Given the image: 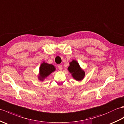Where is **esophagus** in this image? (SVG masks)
Returning a JSON list of instances; mask_svg holds the SVG:
<instances>
[{
    "mask_svg": "<svg viewBox=\"0 0 124 124\" xmlns=\"http://www.w3.org/2000/svg\"><path fill=\"white\" fill-rule=\"evenodd\" d=\"M58 69L60 70H62V65H58Z\"/></svg>",
    "mask_w": 124,
    "mask_h": 124,
    "instance_id": "esophagus-1",
    "label": "esophagus"
}]
</instances>
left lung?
Instances as JSON below:
<instances>
[{
	"instance_id": "obj_1",
	"label": "left lung",
	"mask_w": 124,
	"mask_h": 124,
	"mask_svg": "<svg viewBox=\"0 0 124 124\" xmlns=\"http://www.w3.org/2000/svg\"><path fill=\"white\" fill-rule=\"evenodd\" d=\"M70 65L68 70L71 74L73 78L76 81L82 80L85 76V72L79 66L78 63L76 60H73L70 63Z\"/></svg>"
}]
</instances>
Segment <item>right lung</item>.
Returning a JSON list of instances; mask_svg holds the SVG:
<instances>
[{
    "label": "right lung",
    "instance_id": "1",
    "mask_svg": "<svg viewBox=\"0 0 124 124\" xmlns=\"http://www.w3.org/2000/svg\"><path fill=\"white\" fill-rule=\"evenodd\" d=\"M56 69L54 65L48 64V63L43 62L41 65L40 67V73L39 79L40 81H43L44 79L46 78L49 75L53 73Z\"/></svg>",
    "mask_w": 124,
    "mask_h": 124
}]
</instances>
